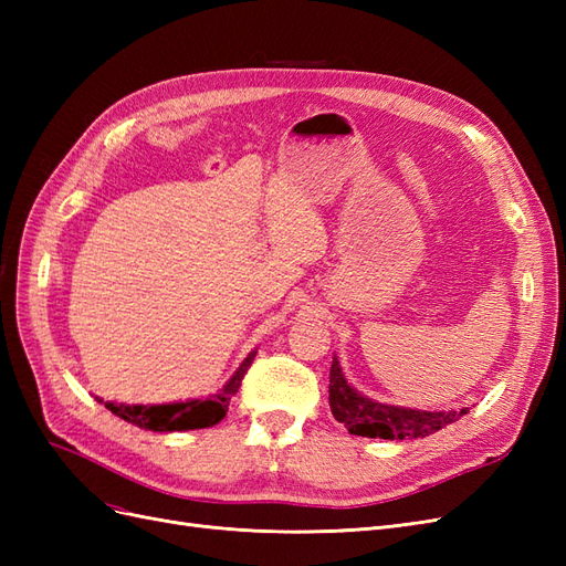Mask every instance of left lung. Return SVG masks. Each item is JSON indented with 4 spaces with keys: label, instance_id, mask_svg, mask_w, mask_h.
Listing matches in <instances>:
<instances>
[{
    "label": "left lung",
    "instance_id": "8db88e82",
    "mask_svg": "<svg viewBox=\"0 0 566 566\" xmlns=\"http://www.w3.org/2000/svg\"><path fill=\"white\" fill-rule=\"evenodd\" d=\"M331 410L337 422H345L349 434L370 437V439H418L430 437L441 427L455 422L468 413L460 410H416L373 401L358 394L339 368L337 358L331 366Z\"/></svg>",
    "mask_w": 566,
    "mask_h": 566
}]
</instances>
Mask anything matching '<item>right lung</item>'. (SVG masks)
I'll list each match as a JSON object with an SVG mask.
<instances>
[{"label": "right lung", "instance_id": "obj_1", "mask_svg": "<svg viewBox=\"0 0 566 566\" xmlns=\"http://www.w3.org/2000/svg\"><path fill=\"white\" fill-rule=\"evenodd\" d=\"M256 352H250L245 361L238 366L231 375V380L221 387L217 394H210L208 399H191L179 403H160V406H127L98 399V403H106L111 413L123 418L136 427H144L150 432H184V430H202V427H212L227 416L229 403L235 397L238 387H241L248 368L252 366V358Z\"/></svg>", "mask_w": 566, "mask_h": 566}]
</instances>
